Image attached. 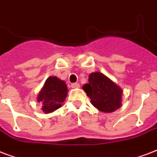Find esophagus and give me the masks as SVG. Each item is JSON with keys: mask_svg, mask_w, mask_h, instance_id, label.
<instances>
[{"mask_svg": "<svg viewBox=\"0 0 157 157\" xmlns=\"http://www.w3.org/2000/svg\"><path fill=\"white\" fill-rule=\"evenodd\" d=\"M71 88L76 89V88H79V87H80V85H79L78 83H72L71 85Z\"/></svg>", "mask_w": 157, "mask_h": 157, "instance_id": "1", "label": "esophagus"}]
</instances>
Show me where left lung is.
<instances>
[{
    "label": "left lung",
    "instance_id": "obj_1",
    "mask_svg": "<svg viewBox=\"0 0 157 157\" xmlns=\"http://www.w3.org/2000/svg\"><path fill=\"white\" fill-rule=\"evenodd\" d=\"M83 90L90 98L91 104L103 112H112L121 106V88L98 71L89 76V83Z\"/></svg>",
    "mask_w": 157,
    "mask_h": 157
}]
</instances>
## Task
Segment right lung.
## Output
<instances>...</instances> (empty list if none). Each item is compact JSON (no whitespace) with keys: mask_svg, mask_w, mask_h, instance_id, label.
Wrapping results in <instances>:
<instances>
[{"mask_svg":"<svg viewBox=\"0 0 157 157\" xmlns=\"http://www.w3.org/2000/svg\"><path fill=\"white\" fill-rule=\"evenodd\" d=\"M67 92L68 90L63 81L56 76H50L38 94L37 102L41 104L43 112L50 113L61 107Z\"/></svg>","mask_w":157,"mask_h":157,"instance_id":"right-lung-1","label":"right lung"}]
</instances>
